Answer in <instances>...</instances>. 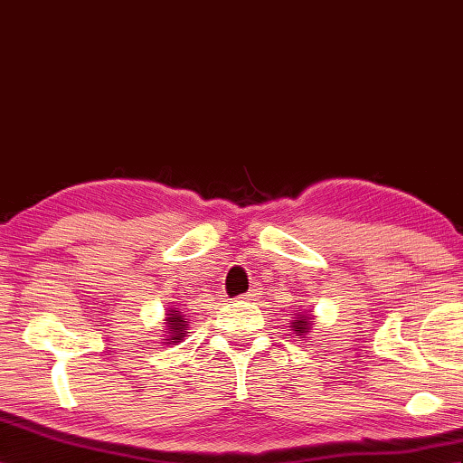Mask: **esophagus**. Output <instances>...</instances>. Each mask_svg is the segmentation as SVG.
Returning a JSON list of instances; mask_svg holds the SVG:
<instances>
[{"instance_id": "esophagus-1", "label": "esophagus", "mask_w": 463, "mask_h": 463, "mask_svg": "<svg viewBox=\"0 0 463 463\" xmlns=\"http://www.w3.org/2000/svg\"><path fill=\"white\" fill-rule=\"evenodd\" d=\"M257 298H259V292H257V290H249L247 294H243L245 302H251V299H257Z\"/></svg>"}]
</instances>
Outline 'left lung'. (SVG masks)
Here are the masks:
<instances>
[{
  "mask_svg": "<svg viewBox=\"0 0 463 463\" xmlns=\"http://www.w3.org/2000/svg\"><path fill=\"white\" fill-rule=\"evenodd\" d=\"M314 316H311V311L304 309V307H296V311L292 314L290 319V327L294 331V336H299V339H309V333L311 327H314Z\"/></svg>",
  "mask_w": 463,
  "mask_h": 463,
  "instance_id": "obj_1",
  "label": "left lung"
}]
</instances>
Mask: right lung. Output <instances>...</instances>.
Returning <instances> with one entry per match:
<instances>
[{
    "mask_svg": "<svg viewBox=\"0 0 463 463\" xmlns=\"http://www.w3.org/2000/svg\"><path fill=\"white\" fill-rule=\"evenodd\" d=\"M164 327V339H161L164 345H179L184 339V335L189 333V316H184V311L179 307H167Z\"/></svg>",
    "mask_w": 463,
    "mask_h": 463,
    "instance_id": "1",
    "label": "right lung"
}]
</instances>
